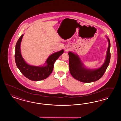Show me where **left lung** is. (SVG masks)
<instances>
[{
  "mask_svg": "<svg viewBox=\"0 0 121 121\" xmlns=\"http://www.w3.org/2000/svg\"><path fill=\"white\" fill-rule=\"evenodd\" d=\"M107 39L109 45L106 60L103 65L98 69L92 70L85 68L78 55L69 52L70 73L75 79L81 82L89 83L98 80L103 77L109 64L110 59V43L109 38Z\"/></svg>",
  "mask_w": 121,
  "mask_h": 121,
  "instance_id": "obj_1",
  "label": "left lung"
}]
</instances>
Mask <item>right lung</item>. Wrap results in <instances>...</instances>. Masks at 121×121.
<instances>
[{
    "label": "right lung",
    "mask_w": 121,
    "mask_h": 121,
    "mask_svg": "<svg viewBox=\"0 0 121 121\" xmlns=\"http://www.w3.org/2000/svg\"><path fill=\"white\" fill-rule=\"evenodd\" d=\"M23 36L22 35L18 39L15 46V61L18 68L24 76L30 80L37 81L47 78L53 71L55 61L63 53L64 50H62L50 55L46 61V65H30L26 63L21 53L20 44Z\"/></svg>",
    "instance_id": "add662e5"
}]
</instances>
